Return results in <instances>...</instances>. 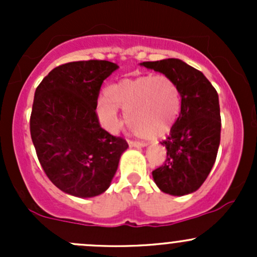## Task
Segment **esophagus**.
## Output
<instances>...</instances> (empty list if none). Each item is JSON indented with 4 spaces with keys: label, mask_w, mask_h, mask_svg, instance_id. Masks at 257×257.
Listing matches in <instances>:
<instances>
[{
    "label": "esophagus",
    "mask_w": 257,
    "mask_h": 257,
    "mask_svg": "<svg viewBox=\"0 0 257 257\" xmlns=\"http://www.w3.org/2000/svg\"><path fill=\"white\" fill-rule=\"evenodd\" d=\"M128 144L129 147H134V148H142L147 145V143H144V142H139V141H128Z\"/></svg>",
    "instance_id": "1"
}]
</instances>
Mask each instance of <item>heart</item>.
Masks as SVG:
<instances>
[{
	"label": "heart",
	"mask_w": 257,
	"mask_h": 257,
	"mask_svg": "<svg viewBox=\"0 0 257 257\" xmlns=\"http://www.w3.org/2000/svg\"><path fill=\"white\" fill-rule=\"evenodd\" d=\"M118 108L125 110L126 124L134 133L158 138L170 131L180 114V88L165 74L121 79L109 85L105 98L98 100V118L107 131L120 128Z\"/></svg>",
	"instance_id": "heart-1"
}]
</instances>
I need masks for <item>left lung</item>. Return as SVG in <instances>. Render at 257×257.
I'll return each instance as SVG.
<instances>
[{
    "instance_id": "left-lung-1",
    "label": "left lung",
    "mask_w": 257,
    "mask_h": 257,
    "mask_svg": "<svg viewBox=\"0 0 257 257\" xmlns=\"http://www.w3.org/2000/svg\"><path fill=\"white\" fill-rule=\"evenodd\" d=\"M177 82L181 92V110L162 145L167 160L153 170L158 188L170 195L198 190L214 165L220 145L221 118L219 95L200 71L177 58L143 62Z\"/></svg>"
}]
</instances>
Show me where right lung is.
<instances>
[{"mask_svg": "<svg viewBox=\"0 0 257 257\" xmlns=\"http://www.w3.org/2000/svg\"><path fill=\"white\" fill-rule=\"evenodd\" d=\"M116 68L99 59L69 62L52 69L35 92L30 131L37 158L49 180L69 195L104 193L128 148L100 126L95 112L103 80Z\"/></svg>", "mask_w": 257, "mask_h": 257, "instance_id": "obj_1", "label": "right lung"}]
</instances>
